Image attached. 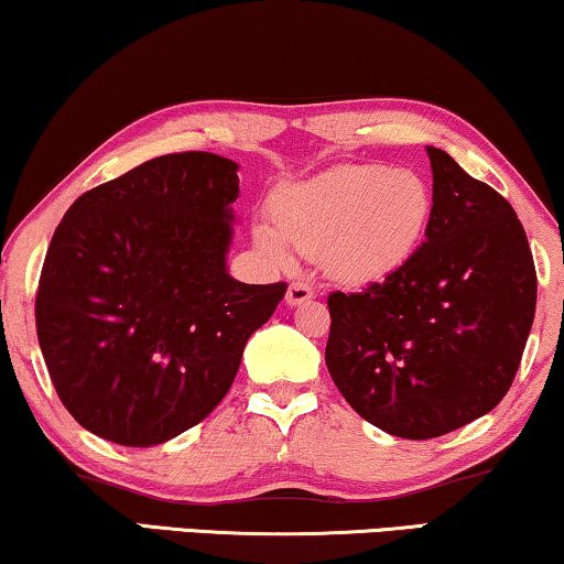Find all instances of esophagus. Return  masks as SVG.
<instances>
[{
  "label": "esophagus",
  "mask_w": 564,
  "mask_h": 564,
  "mask_svg": "<svg viewBox=\"0 0 564 564\" xmlns=\"http://www.w3.org/2000/svg\"><path fill=\"white\" fill-rule=\"evenodd\" d=\"M314 299V289H311L308 283H291L289 285V293H285V301H289V306H301L306 304V301Z\"/></svg>",
  "instance_id": "esophagus-1"
}]
</instances>
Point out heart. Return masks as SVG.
<instances>
[{
  "instance_id": "heart-1",
  "label": "heart",
  "mask_w": 564,
  "mask_h": 564,
  "mask_svg": "<svg viewBox=\"0 0 564 564\" xmlns=\"http://www.w3.org/2000/svg\"><path fill=\"white\" fill-rule=\"evenodd\" d=\"M273 225L258 223L256 246L279 265L291 248L322 256L344 283H377L417 253L433 220V192L413 170L341 164L285 184L273 195Z\"/></svg>"
}]
</instances>
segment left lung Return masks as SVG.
Masks as SVG:
<instances>
[{
	"mask_svg": "<svg viewBox=\"0 0 564 564\" xmlns=\"http://www.w3.org/2000/svg\"><path fill=\"white\" fill-rule=\"evenodd\" d=\"M433 220L417 253L362 293L329 296L326 367L380 431L438 438L511 388L536 306L527 232L499 192L427 147Z\"/></svg>",
	"mask_w": 564,
	"mask_h": 564,
	"instance_id": "1",
	"label": "left lung"
}]
</instances>
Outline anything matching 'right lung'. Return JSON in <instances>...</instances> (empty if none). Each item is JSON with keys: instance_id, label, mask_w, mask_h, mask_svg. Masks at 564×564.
Instances as JSON below:
<instances>
[{"instance_id": "add662e5", "label": "right lung", "mask_w": 564, "mask_h": 564, "mask_svg": "<svg viewBox=\"0 0 564 564\" xmlns=\"http://www.w3.org/2000/svg\"><path fill=\"white\" fill-rule=\"evenodd\" d=\"M232 159H149L73 202L50 240L37 339L63 405L98 438L149 448L220 405L285 283L228 273Z\"/></svg>"}]
</instances>
